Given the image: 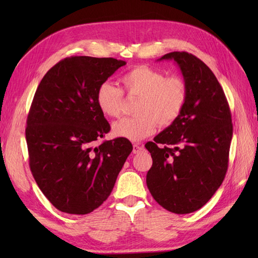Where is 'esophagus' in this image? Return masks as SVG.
<instances>
[{
    "mask_svg": "<svg viewBox=\"0 0 258 258\" xmlns=\"http://www.w3.org/2000/svg\"><path fill=\"white\" fill-rule=\"evenodd\" d=\"M143 150H144V146L139 145V144L133 145V153H134V154H140V153Z\"/></svg>",
    "mask_w": 258,
    "mask_h": 258,
    "instance_id": "1",
    "label": "esophagus"
}]
</instances>
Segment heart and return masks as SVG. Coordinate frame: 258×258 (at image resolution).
<instances>
[{
    "label": "heart",
    "instance_id": "obj_1",
    "mask_svg": "<svg viewBox=\"0 0 258 258\" xmlns=\"http://www.w3.org/2000/svg\"><path fill=\"white\" fill-rule=\"evenodd\" d=\"M120 82L128 96L140 97L133 117H125L113 125V134L132 142L143 140L160 126H169L182 114L187 100V85L177 75L166 76L146 65L126 72ZM96 103L108 117H118L124 105V93L105 82L96 92Z\"/></svg>",
    "mask_w": 258,
    "mask_h": 258
}]
</instances>
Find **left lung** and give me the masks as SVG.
Wrapping results in <instances>:
<instances>
[{
    "label": "left lung",
    "mask_w": 258,
    "mask_h": 258,
    "mask_svg": "<svg viewBox=\"0 0 258 258\" xmlns=\"http://www.w3.org/2000/svg\"><path fill=\"white\" fill-rule=\"evenodd\" d=\"M187 85L179 117L147 142L153 165L146 184L154 200L175 214L200 210L222 185L233 136L231 109L207 65L187 52H171Z\"/></svg>",
    "instance_id": "left-lung-1"
}]
</instances>
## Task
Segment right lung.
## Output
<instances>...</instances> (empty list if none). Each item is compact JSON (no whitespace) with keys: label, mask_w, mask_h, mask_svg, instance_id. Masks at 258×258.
<instances>
[{"label":"right lung","mask_w":258,"mask_h":258,"mask_svg":"<svg viewBox=\"0 0 258 258\" xmlns=\"http://www.w3.org/2000/svg\"><path fill=\"white\" fill-rule=\"evenodd\" d=\"M125 61L71 56L38 84L26 119L33 177L58 211L85 215L111 194L133 146L123 138L92 144L109 132L96 92Z\"/></svg>","instance_id":"right-lung-1"}]
</instances>
